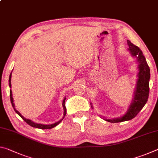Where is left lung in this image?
<instances>
[{"label": "left lung", "instance_id": "obj_1", "mask_svg": "<svg viewBox=\"0 0 158 158\" xmlns=\"http://www.w3.org/2000/svg\"><path fill=\"white\" fill-rule=\"evenodd\" d=\"M127 45L129 46V51L132 57L137 58L138 63L137 69V81L136 88L134 91V97L132 102L128 107L126 113L123 116L114 118H106L104 116H100L106 121L110 123H119L130 121L138 114L148 101L149 95V81H150V68L147 64L146 58L143 53L138 47L133 44L130 40H127ZM90 104L91 108L93 109L92 104Z\"/></svg>", "mask_w": 158, "mask_h": 158}]
</instances>
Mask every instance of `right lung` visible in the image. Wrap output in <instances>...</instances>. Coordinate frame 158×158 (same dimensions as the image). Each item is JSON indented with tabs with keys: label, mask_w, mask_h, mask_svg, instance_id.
Returning a JSON list of instances; mask_svg holds the SVG:
<instances>
[{
	"label": "right lung",
	"mask_w": 158,
	"mask_h": 158,
	"mask_svg": "<svg viewBox=\"0 0 158 158\" xmlns=\"http://www.w3.org/2000/svg\"><path fill=\"white\" fill-rule=\"evenodd\" d=\"M11 77H12V73H10V77H9V85H10V88H11ZM10 101H11V103H12V105L13 106V108H14V110L15 111L16 113H17L19 116L21 118H22L23 121H24L26 123H28L29 125H31V126L33 127H35V128H39V129H42V130H45V129H52V128L58 125V124L60 123L63 121L64 118L65 116V114H66V108H65V99L66 98H65L63 99V110H64V113H63V117L62 118V119H60L59 121H58L56 123H55L53 124H50V125H44V124H40V123H34L33 121H32L30 119H27L26 118L23 117L22 115H21L17 109H15V104L13 102V98H12V90H10Z\"/></svg>",
	"instance_id": "obj_1"
}]
</instances>
